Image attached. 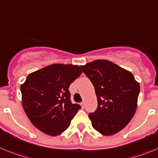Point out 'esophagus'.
Here are the masks:
<instances>
[{"instance_id":"34e87169","label":"esophagus","mask_w":158,"mask_h":158,"mask_svg":"<svg viewBox=\"0 0 158 158\" xmlns=\"http://www.w3.org/2000/svg\"><path fill=\"white\" fill-rule=\"evenodd\" d=\"M80 105H81V106H82V108H84V106H85V102H81Z\"/></svg>"}]
</instances>
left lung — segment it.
Wrapping results in <instances>:
<instances>
[{
    "mask_svg": "<svg viewBox=\"0 0 158 158\" xmlns=\"http://www.w3.org/2000/svg\"><path fill=\"white\" fill-rule=\"evenodd\" d=\"M81 69L91 81L98 98V108L89 113L92 126L103 135L116 134L135 113L139 82L130 72L106 60H97Z\"/></svg>",
    "mask_w": 158,
    "mask_h": 158,
    "instance_id": "obj_1",
    "label": "left lung"
}]
</instances>
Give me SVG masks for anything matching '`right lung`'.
Listing matches in <instances>:
<instances>
[{"label": "right lung", "instance_id": "add662e5", "mask_svg": "<svg viewBox=\"0 0 158 158\" xmlns=\"http://www.w3.org/2000/svg\"><path fill=\"white\" fill-rule=\"evenodd\" d=\"M82 72L77 65L55 64L27 76L20 87L22 105L35 127L51 136L69 127L81 106L72 103L69 88Z\"/></svg>", "mask_w": 158, "mask_h": 158}]
</instances>
